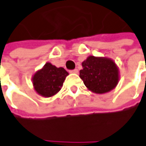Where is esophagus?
<instances>
[{
	"instance_id": "esophagus-1",
	"label": "esophagus",
	"mask_w": 146,
	"mask_h": 146,
	"mask_svg": "<svg viewBox=\"0 0 146 146\" xmlns=\"http://www.w3.org/2000/svg\"><path fill=\"white\" fill-rule=\"evenodd\" d=\"M70 73H78V70L77 68H75V69H73V70H71V71H70Z\"/></svg>"
}]
</instances>
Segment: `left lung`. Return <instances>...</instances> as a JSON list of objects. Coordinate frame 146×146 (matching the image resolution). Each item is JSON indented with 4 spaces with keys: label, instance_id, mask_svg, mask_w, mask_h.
<instances>
[{
    "label": "left lung",
    "instance_id": "obj_1",
    "mask_svg": "<svg viewBox=\"0 0 146 146\" xmlns=\"http://www.w3.org/2000/svg\"><path fill=\"white\" fill-rule=\"evenodd\" d=\"M79 77L88 90L105 94L113 90L119 81V68L113 60L104 57L88 56L82 62Z\"/></svg>",
    "mask_w": 146,
    "mask_h": 146
}]
</instances>
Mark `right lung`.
<instances>
[{"mask_svg":"<svg viewBox=\"0 0 146 146\" xmlns=\"http://www.w3.org/2000/svg\"><path fill=\"white\" fill-rule=\"evenodd\" d=\"M68 75L63 68H57L51 62H46L33 76L34 89L42 97H52L59 92Z\"/></svg>","mask_w":146,"mask_h":146,"instance_id":"1","label":"right lung"}]
</instances>
